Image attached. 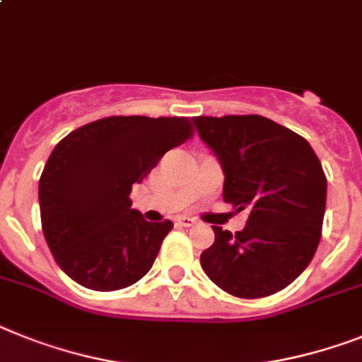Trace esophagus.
<instances>
[{"mask_svg": "<svg viewBox=\"0 0 362 362\" xmlns=\"http://www.w3.org/2000/svg\"><path fill=\"white\" fill-rule=\"evenodd\" d=\"M176 224H180V226L184 228H189V226H195L197 221L193 217H186V215H184V217L176 218Z\"/></svg>", "mask_w": 362, "mask_h": 362, "instance_id": "34e87169", "label": "esophagus"}]
</instances>
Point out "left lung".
Segmentation results:
<instances>
[{"mask_svg":"<svg viewBox=\"0 0 362 362\" xmlns=\"http://www.w3.org/2000/svg\"><path fill=\"white\" fill-rule=\"evenodd\" d=\"M224 173L223 199L250 211L241 232L211 226L200 254L208 278L238 298L285 289L311 263L322 235L327 182L311 145L263 115L195 117Z\"/></svg>","mask_w":362,"mask_h":362,"instance_id":"left-lung-1","label":"left lung"}]
</instances>
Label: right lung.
Returning a JSON list of instances; mask_svg holds the SVG:
<instances>
[{"label": "right lung", "instance_id": "right-lung-1", "mask_svg": "<svg viewBox=\"0 0 362 362\" xmlns=\"http://www.w3.org/2000/svg\"><path fill=\"white\" fill-rule=\"evenodd\" d=\"M189 136L186 117L114 115L73 130L53 148L38 184L42 230L73 281L117 291L151 270L173 223L145 221L130 191Z\"/></svg>", "mask_w": 362, "mask_h": 362}]
</instances>
